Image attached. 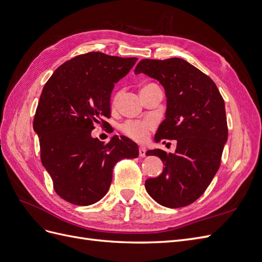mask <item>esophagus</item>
<instances>
[{"instance_id":"esophagus-1","label":"esophagus","mask_w":262,"mask_h":262,"mask_svg":"<svg viewBox=\"0 0 262 262\" xmlns=\"http://www.w3.org/2000/svg\"><path fill=\"white\" fill-rule=\"evenodd\" d=\"M139 155L141 157H145L146 156V148L144 146H140V148H139Z\"/></svg>"}]
</instances>
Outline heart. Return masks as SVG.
Returning <instances> with one entry per match:
<instances>
[{
    "instance_id": "1",
    "label": "heart",
    "mask_w": 262,
    "mask_h": 262,
    "mask_svg": "<svg viewBox=\"0 0 262 262\" xmlns=\"http://www.w3.org/2000/svg\"><path fill=\"white\" fill-rule=\"evenodd\" d=\"M121 96V93H117L114 97L113 102L117 104ZM154 123L150 120H144V121H125L123 124H121V131L128 136L129 138L136 140V141H144L146 137L148 136V132L153 129Z\"/></svg>"
}]
</instances>
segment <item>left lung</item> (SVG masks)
Instances as JSON below:
<instances>
[{
	"mask_svg": "<svg viewBox=\"0 0 262 262\" xmlns=\"http://www.w3.org/2000/svg\"><path fill=\"white\" fill-rule=\"evenodd\" d=\"M134 73L155 78L165 90L167 109L155 142L177 140L173 154L146 152L165 167L158 177L146 179L145 189L163 207H186L203 194L220 168L228 136L224 99L215 83L184 59H143Z\"/></svg>",
	"mask_w": 262,
	"mask_h": 262,
	"instance_id": "left-lung-1",
	"label": "left lung"
}]
</instances>
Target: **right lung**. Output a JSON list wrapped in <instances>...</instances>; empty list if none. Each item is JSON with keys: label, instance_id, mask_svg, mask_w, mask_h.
<instances>
[{"label": "right lung", "instance_id": "obj_1", "mask_svg": "<svg viewBox=\"0 0 262 262\" xmlns=\"http://www.w3.org/2000/svg\"><path fill=\"white\" fill-rule=\"evenodd\" d=\"M137 58L89 52L63 63L45 84L34 119L40 158L63 200L96 203L108 192L115 165L139 156L137 143L115 136L108 143L92 137L95 124L108 125L115 83Z\"/></svg>", "mask_w": 262, "mask_h": 262}]
</instances>
